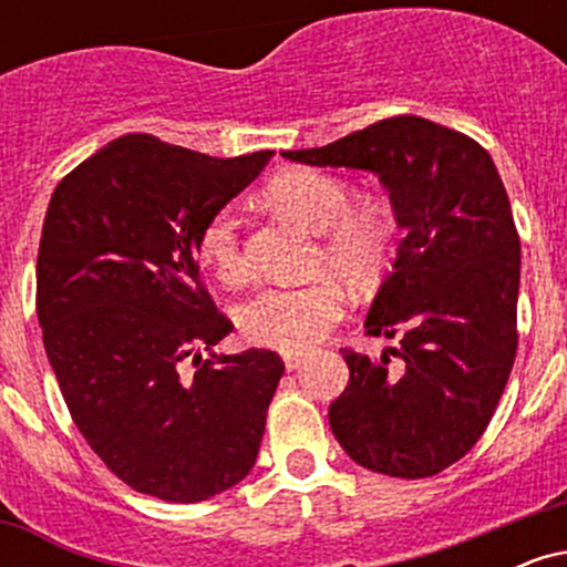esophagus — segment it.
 <instances>
[{
    "label": "esophagus",
    "mask_w": 567,
    "mask_h": 567,
    "mask_svg": "<svg viewBox=\"0 0 567 567\" xmlns=\"http://www.w3.org/2000/svg\"><path fill=\"white\" fill-rule=\"evenodd\" d=\"M303 362H306V357H303V354H285V368H288V370L301 368Z\"/></svg>",
    "instance_id": "34e87169"
}]
</instances>
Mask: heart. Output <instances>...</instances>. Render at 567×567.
<instances>
[{
    "instance_id": "heart-1",
    "label": "heart",
    "mask_w": 567,
    "mask_h": 567,
    "mask_svg": "<svg viewBox=\"0 0 567 567\" xmlns=\"http://www.w3.org/2000/svg\"><path fill=\"white\" fill-rule=\"evenodd\" d=\"M269 199L277 210L324 234L317 264L354 285L379 275L392 245V220L379 205H351V192L341 178L290 171L269 186ZM197 252L220 282L237 285L247 277L239 218L231 207H220L205 220ZM341 317L343 292L328 279L303 288H264L237 309V324L247 341L277 351L311 349Z\"/></svg>"
}]
</instances>
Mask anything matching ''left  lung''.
<instances>
[{"instance_id": "1", "label": "left lung", "mask_w": 567, "mask_h": 567, "mask_svg": "<svg viewBox=\"0 0 567 567\" xmlns=\"http://www.w3.org/2000/svg\"><path fill=\"white\" fill-rule=\"evenodd\" d=\"M282 157L386 186L405 237L365 328L400 341V365L341 349L349 383L328 419L365 470L432 477L483 437L517 354L519 237L496 165L470 135L413 114Z\"/></svg>"}]
</instances>
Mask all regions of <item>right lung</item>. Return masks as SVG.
<instances>
[{"label":"right lung","instance_id":"add662e5","mask_svg":"<svg viewBox=\"0 0 567 567\" xmlns=\"http://www.w3.org/2000/svg\"><path fill=\"white\" fill-rule=\"evenodd\" d=\"M271 157L216 159L130 133L50 199L37 258L44 351L82 437L146 496L197 504L256 464L285 362L213 349L234 324L202 285L197 237Z\"/></svg>","mask_w":567,"mask_h":567}]
</instances>
